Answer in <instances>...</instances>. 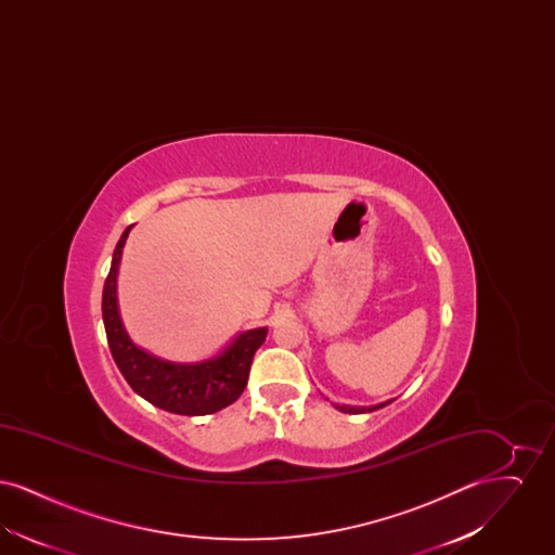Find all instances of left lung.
Here are the masks:
<instances>
[{
  "label": "left lung",
  "instance_id": "left-lung-1",
  "mask_svg": "<svg viewBox=\"0 0 555 555\" xmlns=\"http://www.w3.org/2000/svg\"><path fill=\"white\" fill-rule=\"evenodd\" d=\"M391 403V399L389 401H383V403H376V405H339V403H333L335 405V410H339V412H344V414H366V412H374V410H380V408H385V405H389Z\"/></svg>",
  "mask_w": 555,
  "mask_h": 555
}]
</instances>
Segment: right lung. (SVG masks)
Returning a JSON list of instances; mask_svg holds the SVG:
<instances>
[{
    "mask_svg": "<svg viewBox=\"0 0 555 555\" xmlns=\"http://www.w3.org/2000/svg\"><path fill=\"white\" fill-rule=\"evenodd\" d=\"M131 229L132 224L127 227L116 243L102 295L107 345L116 366L132 391L159 410L181 416H206L231 405L247 385L254 353L264 344L268 328L243 331L216 356L191 364L168 362L141 349L129 337L118 310V270Z\"/></svg>",
    "mask_w": 555,
    "mask_h": 555,
    "instance_id": "obj_1",
    "label": "right lung"
}]
</instances>
